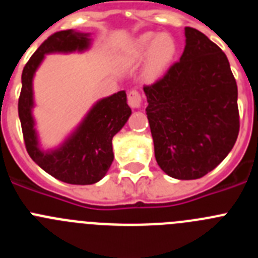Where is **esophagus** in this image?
Returning <instances> with one entry per match:
<instances>
[{"instance_id":"34e87169","label":"esophagus","mask_w":258,"mask_h":258,"mask_svg":"<svg viewBox=\"0 0 258 258\" xmlns=\"http://www.w3.org/2000/svg\"><path fill=\"white\" fill-rule=\"evenodd\" d=\"M127 103L132 108H141L142 107V97L137 90H131L127 94Z\"/></svg>"}]
</instances>
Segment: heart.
<instances>
[{
  "instance_id": "heart-1",
  "label": "heart",
  "mask_w": 258,
  "mask_h": 258,
  "mask_svg": "<svg viewBox=\"0 0 258 258\" xmlns=\"http://www.w3.org/2000/svg\"><path fill=\"white\" fill-rule=\"evenodd\" d=\"M174 55L175 44L169 35L147 32L134 41L126 59L137 63L146 58L143 75L147 80H155L168 68Z\"/></svg>"
}]
</instances>
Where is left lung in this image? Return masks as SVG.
<instances>
[{
  "label": "left lung",
  "mask_w": 258,
  "mask_h": 258,
  "mask_svg": "<svg viewBox=\"0 0 258 258\" xmlns=\"http://www.w3.org/2000/svg\"><path fill=\"white\" fill-rule=\"evenodd\" d=\"M179 61L145 86L155 157L177 179L202 178L234 147L238 86L225 52L198 29L184 28Z\"/></svg>",
  "instance_id": "1"
}]
</instances>
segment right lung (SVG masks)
<instances>
[{"instance_id": "1", "label": "right lung", "mask_w": 258, "mask_h": 258, "mask_svg": "<svg viewBox=\"0 0 258 258\" xmlns=\"http://www.w3.org/2000/svg\"><path fill=\"white\" fill-rule=\"evenodd\" d=\"M92 46L90 33L68 29L44 41L22 74L18 112L27 151L32 160L54 178L71 184H93L103 178L113 161L112 138L131 117L125 90L95 102L79 125L54 149H42L33 116L36 71L49 54L84 52Z\"/></svg>"}]
</instances>
